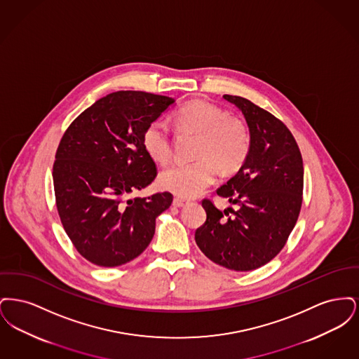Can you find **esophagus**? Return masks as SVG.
I'll list each match as a JSON object with an SVG mask.
<instances>
[{
	"mask_svg": "<svg viewBox=\"0 0 359 359\" xmlns=\"http://www.w3.org/2000/svg\"><path fill=\"white\" fill-rule=\"evenodd\" d=\"M188 203H189L188 201L182 199V198H175V199H173V205H175V207H179V208H180V207H186Z\"/></svg>",
	"mask_w": 359,
	"mask_h": 359,
	"instance_id": "1",
	"label": "esophagus"
}]
</instances>
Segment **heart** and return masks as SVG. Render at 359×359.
Here are the masks:
<instances>
[{
    "instance_id": "heart-1",
    "label": "heart",
    "mask_w": 359,
    "mask_h": 359,
    "mask_svg": "<svg viewBox=\"0 0 359 359\" xmlns=\"http://www.w3.org/2000/svg\"><path fill=\"white\" fill-rule=\"evenodd\" d=\"M172 121L180 132L196 136L194 157L199 160L161 172L158 184L163 189L183 198L196 196L215 182L217 168L222 173H233L246 161L252 144L249 129L219 106L192 101L180 107ZM142 145L154 163L164 165L171 160V138L163 122L148 125Z\"/></svg>"
}]
</instances>
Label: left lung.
I'll list each match as a JSON object with an SVG mask.
<instances>
[{
  "instance_id": "obj_1",
  "label": "left lung",
  "mask_w": 359,
  "mask_h": 359,
  "mask_svg": "<svg viewBox=\"0 0 359 359\" xmlns=\"http://www.w3.org/2000/svg\"><path fill=\"white\" fill-rule=\"evenodd\" d=\"M223 98L242 111L250 152L237 175L217 189L237 210L221 211L205 199L207 219L195 241L212 262L248 272L268 264L284 248L302 208L304 168L296 140L281 121L246 98Z\"/></svg>"
}]
</instances>
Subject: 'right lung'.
Instances as JSON below:
<instances>
[{"label": "right lung", "instance_id": "right-lung-1", "mask_svg": "<svg viewBox=\"0 0 359 359\" xmlns=\"http://www.w3.org/2000/svg\"><path fill=\"white\" fill-rule=\"evenodd\" d=\"M173 98L144 91L111 93L69 126L53 163V188L62 224L75 249L94 265L120 266L151 243L156 218L172 194L129 198L157 175L142 135Z\"/></svg>", "mask_w": 359, "mask_h": 359}]
</instances>
